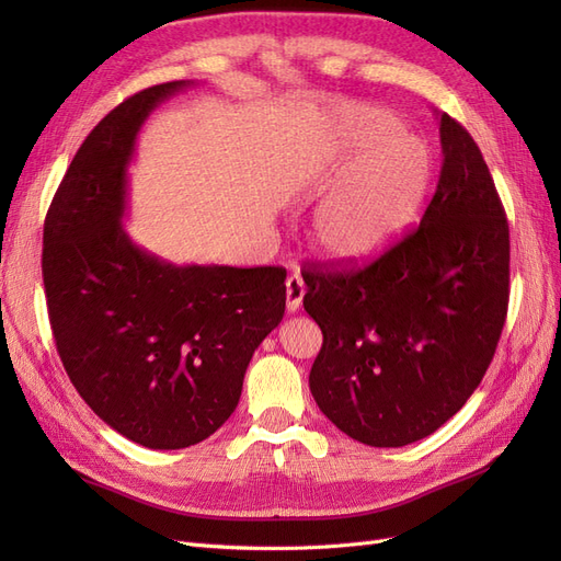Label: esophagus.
<instances>
[{
  "mask_svg": "<svg viewBox=\"0 0 561 561\" xmlns=\"http://www.w3.org/2000/svg\"><path fill=\"white\" fill-rule=\"evenodd\" d=\"M304 293H307V287H304L301 276H297V274L287 276V280H285V307H287V311L295 313L301 307Z\"/></svg>",
  "mask_w": 561,
  "mask_h": 561,
  "instance_id": "obj_1",
  "label": "esophagus"
}]
</instances>
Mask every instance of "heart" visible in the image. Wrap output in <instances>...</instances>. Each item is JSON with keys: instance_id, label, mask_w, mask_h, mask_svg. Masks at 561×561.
Listing matches in <instances>:
<instances>
[{"instance_id": "heart-1", "label": "heart", "mask_w": 561, "mask_h": 561, "mask_svg": "<svg viewBox=\"0 0 561 561\" xmlns=\"http://www.w3.org/2000/svg\"><path fill=\"white\" fill-rule=\"evenodd\" d=\"M311 182L339 184L313 222L318 250L334 264L379 257L410 229L431 182L428 151L379 107L346 112L307 157Z\"/></svg>"}]
</instances>
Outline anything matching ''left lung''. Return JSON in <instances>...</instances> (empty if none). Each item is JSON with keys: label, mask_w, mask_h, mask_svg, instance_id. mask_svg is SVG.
Listing matches in <instances>:
<instances>
[{"label": "left lung", "mask_w": 561, "mask_h": 561, "mask_svg": "<svg viewBox=\"0 0 561 561\" xmlns=\"http://www.w3.org/2000/svg\"><path fill=\"white\" fill-rule=\"evenodd\" d=\"M443 171L421 225L363 268L307 271L322 348L320 412L369 447H404L447 423L494 358L511 297V231L470 133L439 112Z\"/></svg>", "instance_id": "obj_1"}]
</instances>
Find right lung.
Here are the masks:
<instances>
[{
  "label": "right lung",
  "instance_id": "obj_1",
  "mask_svg": "<svg viewBox=\"0 0 561 561\" xmlns=\"http://www.w3.org/2000/svg\"><path fill=\"white\" fill-rule=\"evenodd\" d=\"M190 83L114 107L81 142L44 222L46 307L67 377L110 428L149 449L192 447L222 426L254 348L285 313L283 266H175L122 225L138 133Z\"/></svg>",
  "mask_w": 561,
  "mask_h": 561
}]
</instances>
